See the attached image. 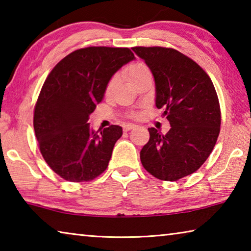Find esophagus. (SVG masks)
Returning <instances> with one entry per match:
<instances>
[{
    "label": "esophagus",
    "mask_w": 251,
    "mask_h": 251,
    "mask_svg": "<svg viewBox=\"0 0 251 251\" xmlns=\"http://www.w3.org/2000/svg\"><path fill=\"white\" fill-rule=\"evenodd\" d=\"M135 127H136L135 124H127V125L124 126V130H125V131H128V130H130V129H134Z\"/></svg>",
    "instance_id": "esophagus-1"
}]
</instances>
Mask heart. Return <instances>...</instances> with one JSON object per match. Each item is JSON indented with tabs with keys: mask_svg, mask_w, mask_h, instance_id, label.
Segmentation results:
<instances>
[{
	"mask_svg": "<svg viewBox=\"0 0 251 251\" xmlns=\"http://www.w3.org/2000/svg\"><path fill=\"white\" fill-rule=\"evenodd\" d=\"M147 74H151V71L146 65L142 64V63H134V64H130L126 69L127 80H128V83L130 85H133L136 80H138L139 78L143 77L144 75H147ZM117 82H118L117 75L113 76V77L109 79L107 86H106V94H109V93L114 90V87L116 86Z\"/></svg>",
	"mask_w": 251,
	"mask_h": 251,
	"instance_id": "b5f03b06",
	"label": "heart"
}]
</instances>
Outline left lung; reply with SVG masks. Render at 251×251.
<instances>
[{
    "label": "left lung",
    "mask_w": 251,
    "mask_h": 251,
    "mask_svg": "<svg viewBox=\"0 0 251 251\" xmlns=\"http://www.w3.org/2000/svg\"><path fill=\"white\" fill-rule=\"evenodd\" d=\"M155 78L156 106L171 124L166 135L148 128L141 151L144 168L161 180L175 181L199 169L217 142L222 116L217 93L207 73L174 49L136 46Z\"/></svg>",
    "instance_id": "obj_1"
}]
</instances>
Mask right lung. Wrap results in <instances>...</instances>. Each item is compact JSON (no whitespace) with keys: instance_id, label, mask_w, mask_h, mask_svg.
<instances>
[{"instance_id":"obj_1","label":"right lung","mask_w":251,"mask_h":251,"mask_svg":"<svg viewBox=\"0 0 251 251\" xmlns=\"http://www.w3.org/2000/svg\"><path fill=\"white\" fill-rule=\"evenodd\" d=\"M135 58L127 48L91 46L67 55L50 71L34 108L41 154L65 180H93L107 168L121 126L94 131L87 121L112 76Z\"/></svg>"}]
</instances>
